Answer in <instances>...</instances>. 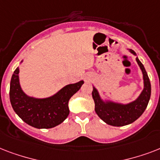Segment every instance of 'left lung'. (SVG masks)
Wrapping results in <instances>:
<instances>
[{"label":"left lung","instance_id":"obj_1","mask_svg":"<svg viewBox=\"0 0 160 160\" xmlns=\"http://www.w3.org/2000/svg\"><path fill=\"white\" fill-rule=\"evenodd\" d=\"M127 50L136 56V53L133 50ZM136 61L142 71L144 88L139 96L131 102H116L107 98H102L97 89L93 86L92 97L95 101V113L109 125L119 127L131 124L141 116L149 104L151 95L150 81L144 66L138 57H136Z\"/></svg>","mask_w":160,"mask_h":160}]
</instances>
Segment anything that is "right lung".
I'll use <instances>...</instances> for the list:
<instances>
[{"label": "right lung", "mask_w": 160, "mask_h": 160, "mask_svg": "<svg viewBox=\"0 0 160 160\" xmlns=\"http://www.w3.org/2000/svg\"><path fill=\"white\" fill-rule=\"evenodd\" d=\"M22 62L23 60L20 64ZM19 73L17 67L10 84V100L16 114L25 123L36 129H50L61 124L70 114L69 100L80 90L84 80L66 85L49 97L36 98L24 92Z\"/></svg>", "instance_id": "add662e5"}]
</instances>
